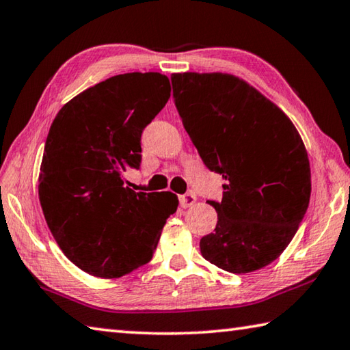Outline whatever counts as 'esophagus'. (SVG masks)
I'll return each instance as SVG.
<instances>
[{
    "mask_svg": "<svg viewBox=\"0 0 350 350\" xmlns=\"http://www.w3.org/2000/svg\"><path fill=\"white\" fill-rule=\"evenodd\" d=\"M179 202H180L182 208H188V206H191L194 202H196V194L191 191L182 194V196L179 198Z\"/></svg>",
    "mask_w": 350,
    "mask_h": 350,
    "instance_id": "1",
    "label": "esophagus"
}]
</instances>
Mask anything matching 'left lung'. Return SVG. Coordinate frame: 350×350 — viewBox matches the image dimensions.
Instances as JSON below:
<instances>
[{"instance_id": "left-lung-1", "label": "left lung", "mask_w": 350, "mask_h": 350, "mask_svg": "<svg viewBox=\"0 0 350 350\" xmlns=\"http://www.w3.org/2000/svg\"><path fill=\"white\" fill-rule=\"evenodd\" d=\"M183 128L205 167L225 179L202 256L230 273L265 267L293 239L310 200V163L290 118L230 74L171 75Z\"/></svg>"}]
</instances>
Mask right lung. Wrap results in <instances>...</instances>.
<instances>
[{"instance_id":"1","label":"right lung","mask_w":350,"mask_h":350,"mask_svg":"<svg viewBox=\"0 0 350 350\" xmlns=\"http://www.w3.org/2000/svg\"><path fill=\"white\" fill-rule=\"evenodd\" d=\"M171 96L168 77L131 72L83 91L58 111L38 177L43 215L77 267L120 278L150 262L176 194L135 193L123 173L140 168V137Z\"/></svg>"}]
</instances>
